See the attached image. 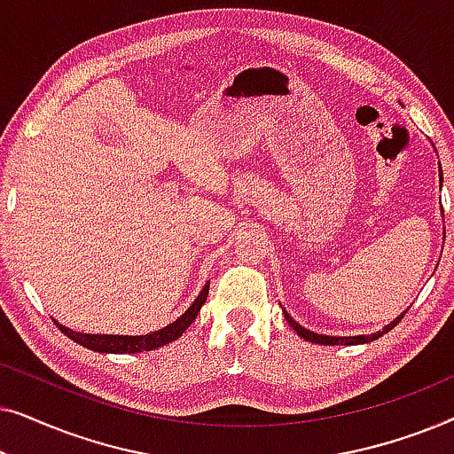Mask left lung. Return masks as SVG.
I'll use <instances>...</instances> for the list:
<instances>
[{
    "label": "left lung",
    "mask_w": 454,
    "mask_h": 454,
    "mask_svg": "<svg viewBox=\"0 0 454 454\" xmlns=\"http://www.w3.org/2000/svg\"><path fill=\"white\" fill-rule=\"evenodd\" d=\"M434 151H436V148H434ZM438 176H440V184H442V167H440ZM283 314H285V320L289 322V326L294 328V331L300 334L301 339H306V340H309V343H316V345H364V343H370V340H376L378 337H382L384 333L393 331V328L399 325V320L403 318V316H405V312H403L401 316H396L390 325H387L382 331H378L374 334H357V337H331V334H318L314 331H308V328H303L300 322H295L294 318H291V316L287 314V309H283Z\"/></svg>",
    "instance_id": "1"
}]
</instances>
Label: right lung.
I'll use <instances>...</instances> for the list:
<instances>
[{
	"mask_svg": "<svg viewBox=\"0 0 454 454\" xmlns=\"http://www.w3.org/2000/svg\"><path fill=\"white\" fill-rule=\"evenodd\" d=\"M208 287H210V283L204 285L196 300L192 301V306L185 309V312L179 316L177 320H173L171 325H167L163 328H159V331L148 333V334H134V337H132V334L78 333V331H72V328H67L64 325H59L58 320H53V322L58 325V328L66 334V337H70L74 343L82 345V347H86V349H92V351H98V353L153 351V349H159V347H163L167 343H173V340H177L185 331H188L192 322L196 320L198 312H200V308L204 306V301H207Z\"/></svg>",
	"mask_w": 454,
	"mask_h": 454,
	"instance_id": "add662e5",
	"label": "right lung"
}]
</instances>
